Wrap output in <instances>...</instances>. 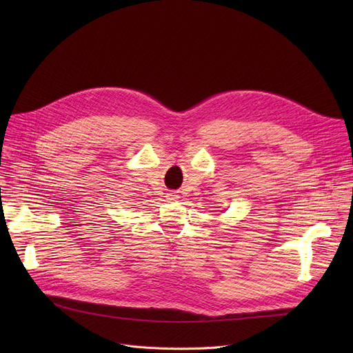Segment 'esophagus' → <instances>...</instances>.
<instances>
[{
	"mask_svg": "<svg viewBox=\"0 0 353 353\" xmlns=\"http://www.w3.org/2000/svg\"><path fill=\"white\" fill-rule=\"evenodd\" d=\"M180 196L179 194H176V193H169L167 194V200H170V201H174V200H177Z\"/></svg>",
	"mask_w": 353,
	"mask_h": 353,
	"instance_id": "obj_1",
	"label": "esophagus"
}]
</instances>
